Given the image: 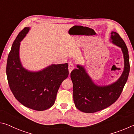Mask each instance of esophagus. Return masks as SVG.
Listing matches in <instances>:
<instances>
[{
    "label": "esophagus",
    "instance_id": "1",
    "mask_svg": "<svg viewBox=\"0 0 134 134\" xmlns=\"http://www.w3.org/2000/svg\"><path fill=\"white\" fill-rule=\"evenodd\" d=\"M74 69V65L72 64V63H70V64H69V66H68V69H69V74L71 73L72 70H73Z\"/></svg>",
    "mask_w": 134,
    "mask_h": 134
}]
</instances>
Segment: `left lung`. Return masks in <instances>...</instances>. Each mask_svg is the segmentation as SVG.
Here are the masks:
<instances>
[{
    "instance_id": "left-lung-1",
    "label": "left lung",
    "mask_w": 134,
    "mask_h": 134,
    "mask_svg": "<svg viewBox=\"0 0 134 134\" xmlns=\"http://www.w3.org/2000/svg\"><path fill=\"white\" fill-rule=\"evenodd\" d=\"M111 41L121 48L124 59V69L115 82L107 86L95 85L82 66L77 65L78 69L71 73L73 83L75 105L79 111L93 113L109 107L118 99L126 81L130 70V58L126 44L118 33L111 32Z\"/></svg>"
}]
</instances>
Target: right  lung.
Instances as JSON below:
<instances>
[{
    "mask_svg": "<svg viewBox=\"0 0 134 134\" xmlns=\"http://www.w3.org/2000/svg\"><path fill=\"white\" fill-rule=\"evenodd\" d=\"M29 29L25 27L13 42L7 61V78L19 102L32 109L44 111L55 103L60 84L68 76V64H52L38 72L25 69L19 59L20 42Z\"/></svg>",
    "mask_w": 134,
    "mask_h": 134,
    "instance_id": "obj_1",
    "label": "right lung"
}]
</instances>
